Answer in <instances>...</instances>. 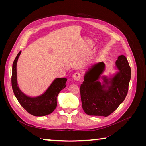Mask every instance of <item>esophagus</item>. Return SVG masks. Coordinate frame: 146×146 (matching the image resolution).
<instances>
[{
    "mask_svg": "<svg viewBox=\"0 0 146 146\" xmlns=\"http://www.w3.org/2000/svg\"><path fill=\"white\" fill-rule=\"evenodd\" d=\"M72 77H73V78L74 80L78 81V80H80V79L81 78V74L79 72H76L75 74H74Z\"/></svg>",
    "mask_w": 146,
    "mask_h": 146,
    "instance_id": "34e87169",
    "label": "esophagus"
}]
</instances>
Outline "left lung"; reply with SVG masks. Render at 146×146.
<instances>
[{
  "label": "left lung",
  "mask_w": 146,
  "mask_h": 146,
  "mask_svg": "<svg viewBox=\"0 0 146 146\" xmlns=\"http://www.w3.org/2000/svg\"><path fill=\"white\" fill-rule=\"evenodd\" d=\"M119 72L112 78L101 76L105 64L100 62L86 72L80 86L83 111L88 115L107 117L124 100L129 90L131 69L126 57L121 55L116 61ZM103 79L102 85L99 78Z\"/></svg>",
  "instance_id": "1"
}]
</instances>
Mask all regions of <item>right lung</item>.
<instances>
[{
    "label": "right lung",
    "instance_id": "add662e5",
    "mask_svg": "<svg viewBox=\"0 0 146 146\" xmlns=\"http://www.w3.org/2000/svg\"><path fill=\"white\" fill-rule=\"evenodd\" d=\"M20 51L13 63L11 85L17 100L21 105L29 113L35 116H44L52 113L57 106L56 98L59 92L66 86V78H56L42 95L31 98L26 96L21 91L17 82L16 64Z\"/></svg>",
    "mask_w": 146,
    "mask_h": 146
}]
</instances>
